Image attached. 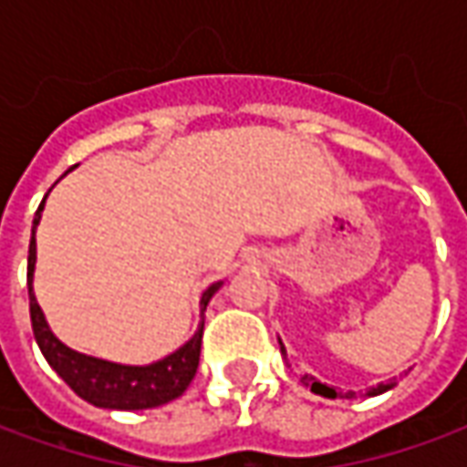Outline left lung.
Here are the masks:
<instances>
[{
	"mask_svg": "<svg viewBox=\"0 0 467 467\" xmlns=\"http://www.w3.org/2000/svg\"><path fill=\"white\" fill-rule=\"evenodd\" d=\"M278 345H281V355L286 358V348H284V342L278 340ZM301 383H304V386H309V389H312V393H319V396H325V399H337V396H340V399H353V396H355V391L337 393L335 389H332V386H327V383H319V380L314 379V376H309V373H306V376H301ZM393 386H396L393 380H389V383H379V386H373V389H370L366 396H379V393L389 391V389H393Z\"/></svg>",
	"mask_w": 467,
	"mask_h": 467,
	"instance_id": "left-lung-1",
	"label": "left lung"
}]
</instances>
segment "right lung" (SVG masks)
Returning <instances> with one entry per match:
<instances>
[{"label":"right lung","mask_w":467,"mask_h":467,"mask_svg":"<svg viewBox=\"0 0 467 467\" xmlns=\"http://www.w3.org/2000/svg\"><path fill=\"white\" fill-rule=\"evenodd\" d=\"M46 199L40 202L33 220V237H30V253H27V294H30V319H33L35 342H37L40 353L46 355L47 366L53 368L60 379L74 389V393H78L84 401L94 404V407L138 411V409H153L179 399L181 393L189 389L193 376H196L199 353H202V335H204V312H207L209 299L220 291L222 281L212 284L202 294V301H199L202 322H199V329L193 332L192 340L181 345L176 353L166 355L163 360H155L150 366H122V363H109V360H101V358L76 353L50 332L46 314L40 309L33 291L35 227L40 224Z\"/></svg>","instance_id":"1"}]
</instances>
